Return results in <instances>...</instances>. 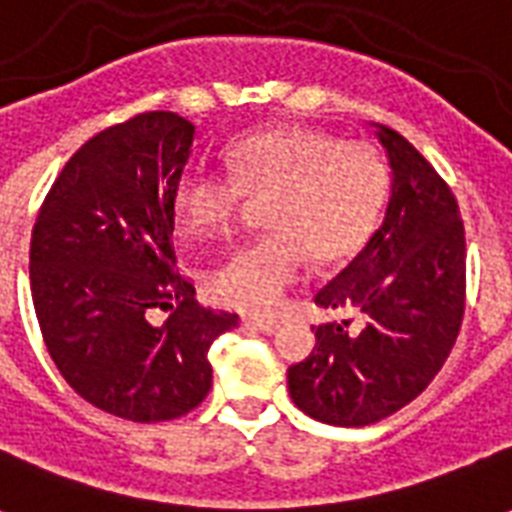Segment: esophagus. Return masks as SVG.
Returning a JSON list of instances; mask_svg holds the SVG:
<instances>
[{"mask_svg":"<svg viewBox=\"0 0 512 512\" xmlns=\"http://www.w3.org/2000/svg\"><path fill=\"white\" fill-rule=\"evenodd\" d=\"M241 327L249 329V332H263V335H273L276 329H279V321H265V319H241Z\"/></svg>","mask_w":512,"mask_h":512,"instance_id":"obj_1","label":"esophagus"}]
</instances>
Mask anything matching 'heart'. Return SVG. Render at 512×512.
Instances as JSON below:
<instances>
[{"mask_svg": "<svg viewBox=\"0 0 512 512\" xmlns=\"http://www.w3.org/2000/svg\"><path fill=\"white\" fill-rule=\"evenodd\" d=\"M228 175L188 167L175 185V217L185 239L212 241L231 231L244 199L263 201L260 239L225 257L204 276L209 297L244 313H273L316 263L353 255L380 215L388 172L358 140L279 124L228 148Z\"/></svg>", "mask_w": 512, "mask_h": 512, "instance_id": "heart-1", "label": "heart"}]
</instances>
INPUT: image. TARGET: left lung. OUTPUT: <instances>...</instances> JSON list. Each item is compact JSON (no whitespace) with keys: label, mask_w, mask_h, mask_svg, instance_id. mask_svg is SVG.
I'll return each mask as SVG.
<instances>
[{"label":"left lung","mask_w":512,"mask_h":512,"mask_svg":"<svg viewBox=\"0 0 512 512\" xmlns=\"http://www.w3.org/2000/svg\"><path fill=\"white\" fill-rule=\"evenodd\" d=\"M374 127L390 164L388 209L316 295L319 308L348 316L313 327L316 348L287 372L297 409L340 428L380 422L420 396L465 313V228L452 188L404 135Z\"/></svg>","instance_id":"left-lung-1"}]
</instances>
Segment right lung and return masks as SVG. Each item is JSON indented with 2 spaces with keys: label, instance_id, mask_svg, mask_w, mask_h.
<instances>
[{
  "label": "right lung",
  "instance_id": "right-lung-1",
  "mask_svg": "<svg viewBox=\"0 0 512 512\" xmlns=\"http://www.w3.org/2000/svg\"><path fill=\"white\" fill-rule=\"evenodd\" d=\"M193 127L148 111L98 132L44 199L31 233V297L44 345L71 388L132 422L183 417L212 388L207 350L239 324L209 311L175 271V185ZM172 310L162 328L147 321Z\"/></svg>",
  "mask_w": 512,
  "mask_h": 512
}]
</instances>
